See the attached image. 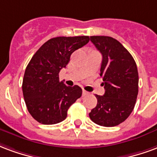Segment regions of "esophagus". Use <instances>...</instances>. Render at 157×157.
Wrapping results in <instances>:
<instances>
[{
	"label": "esophagus",
	"mask_w": 157,
	"mask_h": 157,
	"mask_svg": "<svg viewBox=\"0 0 157 157\" xmlns=\"http://www.w3.org/2000/svg\"><path fill=\"white\" fill-rule=\"evenodd\" d=\"M89 94V93L87 92V91H85V90H83V96H85V95H88Z\"/></svg>",
	"instance_id": "esophagus-1"
}]
</instances>
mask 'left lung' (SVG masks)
I'll use <instances>...</instances> for the list:
<instances>
[{
  "mask_svg": "<svg viewBox=\"0 0 157 157\" xmlns=\"http://www.w3.org/2000/svg\"><path fill=\"white\" fill-rule=\"evenodd\" d=\"M90 41L102 54L100 76L105 92L104 95H95L98 103L90 117L101 126H115L129 117L136 102V63L127 49L113 37L92 36Z\"/></svg>",
  "mask_w": 157,
  "mask_h": 157,
  "instance_id": "8db88e82",
  "label": "left lung"
}]
</instances>
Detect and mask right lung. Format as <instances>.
Listing matches in <instances>:
<instances>
[{"mask_svg": "<svg viewBox=\"0 0 157 157\" xmlns=\"http://www.w3.org/2000/svg\"><path fill=\"white\" fill-rule=\"evenodd\" d=\"M90 36H58L46 42L29 62L24 74L22 92L28 111L37 122L54 124L64 121L67 109L82 95L79 86L59 81L71 54L86 45Z\"/></svg>", "mask_w": 157, "mask_h": 157, "instance_id": "add662e5", "label": "right lung"}]
</instances>
